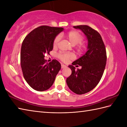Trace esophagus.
Segmentation results:
<instances>
[{
    "mask_svg": "<svg viewBox=\"0 0 127 127\" xmlns=\"http://www.w3.org/2000/svg\"><path fill=\"white\" fill-rule=\"evenodd\" d=\"M61 68H62V69L65 68H66V66L65 65H64V64H62V65H61Z\"/></svg>",
    "mask_w": 127,
    "mask_h": 127,
    "instance_id": "34e87169",
    "label": "esophagus"
}]
</instances>
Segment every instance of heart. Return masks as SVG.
<instances>
[{
  "label": "heart",
  "instance_id": "1",
  "mask_svg": "<svg viewBox=\"0 0 127 127\" xmlns=\"http://www.w3.org/2000/svg\"><path fill=\"white\" fill-rule=\"evenodd\" d=\"M66 37L72 46H75L80 44V43L83 40V36L82 35V34L80 33H79V32L75 31H72L69 32L66 35ZM60 40H61L60 35H58L55 37V39L53 41L54 47H56L59 44V42L60 41ZM84 48H85V46L83 44H80L79 46V49L80 50H82ZM58 57L60 58L63 62H66L68 60H69V59L73 58L74 56L72 54H70V53H62V54H59L58 55Z\"/></svg>",
  "mask_w": 127,
  "mask_h": 127
}]
</instances>
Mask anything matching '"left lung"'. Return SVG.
<instances>
[{
	"mask_svg": "<svg viewBox=\"0 0 127 127\" xmlns=\"http://www.w3.org/2000/svg\"><path fill=\"white\" fill-rule=\"evenodd\" d=\"M81 31L87 37V52L75 61L68 67L71 74L66 79L69 89L77 94H83L92 91L98 84L104 73L106 63V49L101 36L98 32L86 25L74 26ZM79 65L81 69L74 66Z\"/></svg>",
	"mask_w": 127,
	"mask_h": 127,
	"instance_id": "left-lung-1",
	"label": "left lung"
}]
</instances>
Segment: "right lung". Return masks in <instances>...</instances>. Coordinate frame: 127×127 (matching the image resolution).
Listing matches in <instances>:
<instances>
[{
	"instance_id": "1",
	"label": "right lung",
	"mask_w": 127,
	"mask_h": 127,
	"mask_svg": "<svg viewBox=\"0 0 127 127\" xmlns=\"http://www.w3.org/2000/svg\"><path fill=\"white\" fill-rule=\"evenodd\" d=\"M63 28L47 26L39 27L29 33L23 41L21 50V65L23 76L34 90L44 91L49 89L61 68L59 62L53 59L46 63L45 54H49L53 41Z\"/></svg>"
}]
</instances>
